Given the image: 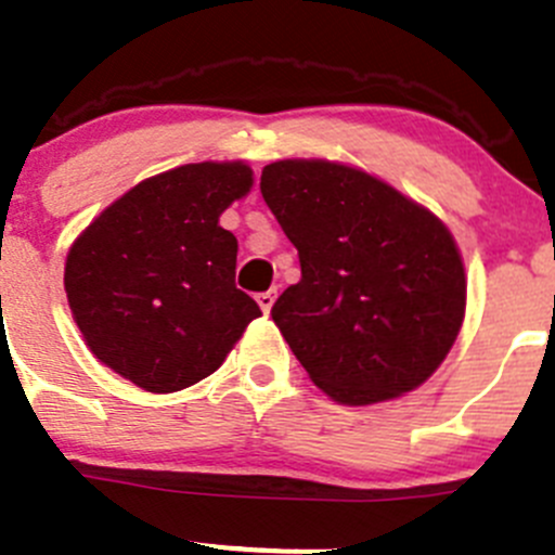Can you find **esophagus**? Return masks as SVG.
Instances as JSON below:
<instances>
[{
	"label": "esophagus",
	"instance_id": "1",
	"mask_svg": "<svg viewBox=\"0 0 555 555\" xmlns=\"http://www.w3.org/2000/svg\"><path fill=\"white\" fill-rule=\"evenodd\" d=\"M273 300H276V289H268V293L257 295V304H260V309L266 311V314L273 309Z\"/></svg>",
	"mask_w": 555,
	"mask_h": 555
}]
</instances>
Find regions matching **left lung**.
Here are the masks:
<instances>
[{"mask_svg":"<svg viewBox=\"0 0 555 555\" xmlns=\"http://www.w3.org/2000/svg\"><path fill=\"white\" fill-rule=\"evenodd\" d=\"M260 192L300 260V282L271 317L311 382L349 406L421 387L464 322L450 230L385 181L327 159L266 165Z\"/></svg>","mask_w":555,"mask_h":555,"instance_id":"obj_1","label":"left lung"}]
</instances>
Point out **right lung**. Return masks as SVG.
I'll return each mask as SVG.
<instances>
[{
    "instance_id": "right-lung-1",
    "label": "right lung",
    "mask_w": 555,
    "mask_h": 555,
    "mask_svg": "<svg viewBox=\"0 0 555 555\" xmlns=\"http://www.w3.org/2000/svg\"><path fill=\"white\" fill-rule=\"evenodd\" d=\"M251 190L244 163L141 181L69 246L64 289L96 360L149 392L219 369L260 306L235 287L238 241L219 217Z\"/></svg>"
}]
</instances>
